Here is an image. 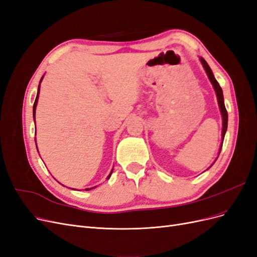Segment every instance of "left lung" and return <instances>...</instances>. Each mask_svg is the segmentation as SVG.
Returning <instances> with one entry per match:
<instances>
[{"label":"left lung","mask_w":257,"mask_h":257,"mask_svg":"<svg viewBox=\"0 0 257 257\" xmlns=\"http://www.w3.org/2000/svg\"><path fill=\"white\" fill-rule=\"evenodd\" d=\"M200 62H201V64H203V66H204V68H205V71H206V73H207V75H208V78H209V80L211 81V83H212V85H213L214 91H215V94H216V97H217V103H219L220 111H221L222 119H223L222 138H223V141H224V136H225V133H226V130H227V120H228V119H227V110H226V108H225V104H224L223 91H222V88L220 87L219 82H217V81L215 80L214 76H213V74H212L211 68L209 67V65H208L207 62H206L203 58H200ZM222 145H223V144H221V148H220L219 154H220L221 149H222ZM216 159H217V158H216ZM215 161H216V160H215ZM215 161H214V162H215ZM212 165H213V164H212ZM210 167H211V166H210Z\"/></svg>","instance_id":"left-lung-1"}]
</instances>
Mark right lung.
I'll list each match as a JSON object with an SVG mask.
<instances>
[{"label":"right lung","mask_w":257,"mask_h":257,"mask_svg":"<svg viewBox=\"0 0 257 257\" xmlns=\"http://www.w3.org/2000/svg\"><path fill=\"white\" fill-rule=\"evenodd\" d=\"M42 80H43V77H42V79H41V81H40V84H38L37 95H36L35 102H34V105H33V116H34V120H35V109H36V105H37V100H38V94H40V87H41V82H42ZM36 148H37V147H36ZM112 170H113V169H112ZM112 170H111V173L109 174V176L107 177V179H109V178H110V176H111V174H112ZM91 189H93V188H91ZM91 189H85V191H89V190H91Z\"/></svg>","instance_id":"1"}]
</instances>
